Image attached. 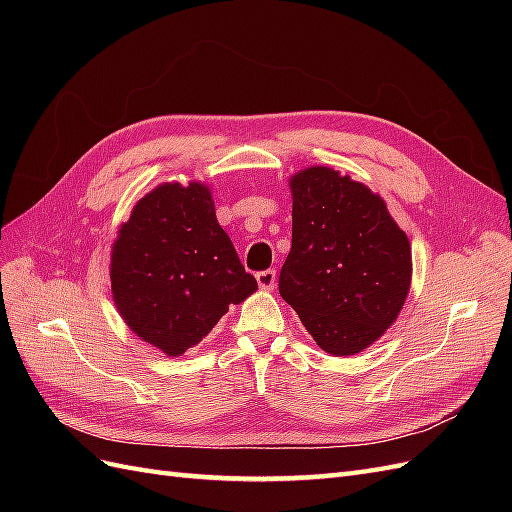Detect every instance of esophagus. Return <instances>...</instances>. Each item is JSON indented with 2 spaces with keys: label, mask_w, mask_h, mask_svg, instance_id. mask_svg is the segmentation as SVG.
Returning a JSON list of instances; mask_svg holds the SVG:
<instances>
[{
  "label": "esophagus",
  "mask_w": 512,
  "mask_h": 512,
  "mask_svg": "<svg viewBox=\"0 0 512 512\" xmlns=\"http://www.w3.org/2000/svg\"><path fill=\"white\" fill-rule=\"evenodd\" d=\"M256 282L262 290H273L275 286V271L267 269V271H258L256 273Z\"/></svg>",
  "instance_id": "obj_1"
}]
</instances>
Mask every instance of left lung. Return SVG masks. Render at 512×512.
<instances>
[{"instance_id":"8db88e82","label":"left lung","mask_w":512,"mask_h":512,"mask_svg":"<svg viewBox=\"0 0 512 512\" xmlns=\"http://www.w3.org/2000/svg\"><path fill=\"white\" fill-rule=\"evenodd\" d=\"M292 247L282 299L333 356L363 352L397 320L412 282V250L384 200L329 166L290 177Z\"/></svg>"}]
</instances>
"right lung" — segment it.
<instances>
[{"instance_id":"add662e5","label":"right lung","mask_w":512,"mask_h":512,"mask_svg":"<svg viewBox=\"0 0 512 512\" xmlns=\"http://www.w3.org/2000/svg\"><path fill=\"white\" fill-rule=\"evenodd\" d=\"M215 218L205 183H162L134 205L111 252L117 312L143 342L168 356L196 346L256 292Z\"/></svg>"}]
</instances>
